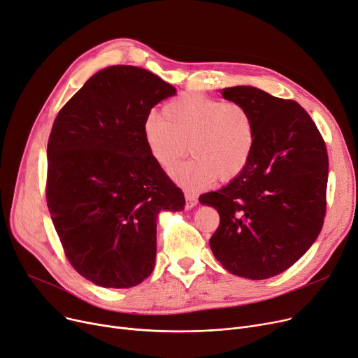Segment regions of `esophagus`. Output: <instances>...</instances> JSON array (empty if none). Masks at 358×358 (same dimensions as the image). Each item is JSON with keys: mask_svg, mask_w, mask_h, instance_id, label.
I'll list each match as a JSON object with an SVG mask.
<instances>
[{"mask_svg": "<svg viewBox=\"0 0 358 358\" xmlns=\"http://www.w3.org/2000/svg\"><path fill=\"white\" fill-rule=\"evenodd\" d=\"M185 198H186V208L188 210H191V208H194L196 203H198V198L195 196V195H192V194H189V192H186L185 194Z\"/></svg>", "mask_w": 358, "mask_h": 358, "instance_id": "esophagus-1", "label": "esophagus"}]
</instances>
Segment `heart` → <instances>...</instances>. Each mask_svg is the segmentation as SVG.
<instances>
[{"label": "heart", "mask_w": 358, "mask_h": 358, "mask_svg": "<svg viewBox=\"0 0 358 358\" xmlns=\"http://www.w3.org/2000/svg\"><path fill=\"white\" fill-rule=\"evenodd\" d=\"M150 115L143 125L150 156L170 170L191 150L188 163L173 170V179L188 189H203L217 179L230 182L246 169L257 143L250 110L196 92L182 93Z\"/></svg>", "instance_id": "b5f03b06"}]
</instances>
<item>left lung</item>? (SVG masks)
Segmentation results:
<instances>
[{"mask_svg": "<svg viewBox=\"0 0 358 358\" xmlns=\"http://www.w3.org/2000/svg\"><path fill=\"white\" fill-rule=\"evenodd\" d=\"M245 105L257 143L243 172L223 189L199 196L220 224L210 239L217 261L234 275L266 280L306 253L327 214L328 152L322 135L297 101L249 86L223 90Z\"/></svg>", "mask_w": 358, "mask_h": 358, "instance_id": "1", "label": "left lung"}]
</instances>
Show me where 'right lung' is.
<instances>
[{
	"mask_svg": "<svg viewBox=\"0 0 358 358\" xmlns=\"http://www.w3.org/2000/svg\"><path fill=\"white\" fill-rule=\"evenodd\" d=\"M173 94L144 68L113 65L89 78L55 117L48 208L68 262L96 285L144 281L156 261L157 214L185 207L143 135L152 106Z\"/></svg>",
	"mask_w": 358,
	"mask_h": 358,
	"instance_id": "add662e5",
	"label": "right lung"
}]
</instances>
